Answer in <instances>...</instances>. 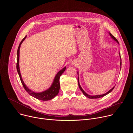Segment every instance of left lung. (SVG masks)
Here are the masks:
<instances>
[{
	"mask_svg": "<svg viewBox=\"0 0 133 133\" xmlns=\"http://www.w3.org/2000/svg\"><path fill=\"white\" fill-rule=\"evenodd\" d=\"M109 35L110 36V37L112 38L115 41H116L118 44H119V43H118V41L117 40V39L113 35H112V34H111V33H110V32H109ZM119 56L121 57V54H120V52H119ZM120 65H121V66H122V61H121V62H120ZM77 74H78V72H77ZM78 86H79V88H80V89H81V90L82 91V92L83 93V94L84 95L86 96V97H88V98H90V99H94V98H101V97H104V96H106V95H107V94H108L109 93H110L113 89H114V87H115V86H114L111 89H110L108 91H107V92H106L105 94H102V95H94V96H92V95H88V94H87L83 89V88H82V87L81 86V85H80V84H79V78H78Z\"/></svg>",
	"mask_w": 133,
	"mask_h": 133,
	"instance_id": "left-lung-1",
	"label": "left lung"
}]
</instances>
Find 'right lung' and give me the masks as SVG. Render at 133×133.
<instances>
[{
  "label": "right lung",
  "instance_id": "right-lung-1",
  "mask_svg": "<svg viewBox=\"0 0 133 133\" xmlns=\"http://www.w3.org/2000/svg\"><path fill=\"white\" fill-rule=\"evenodd\" d=\"M26 36H25V38H24L21 41L19 45V47L18 48L17 50V72L18 73L20 79L21 81V82L25 88V89L26 90V91L30 95V96L39 99L41 101H49L52 98H54L56 95H57L59 89H60V83H59V79L61 76L62 75V74L65 71V69H66V67H65L63 68L62 69L59 70L57 73L56 75L55 76V77L54 78V81L51 85V86L47 89V90L41 92H34L32 90H31L30 89H29L27 86L25 85V83L24 82L22 78V76L20 71V68H19V50L21 48V45L22 44V43L24 41V40L26 39Z\"/></svg>",
  "mask_w": 133,
  "mask_h": 133
}]
</instances>
